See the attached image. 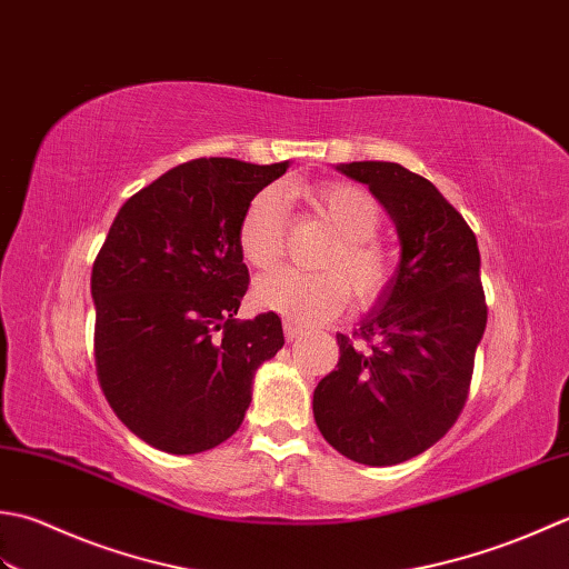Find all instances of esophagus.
Returning a JSON list of instances; mask_svg holds the SVG:
<instances>
[{
  "mask_svg": "<svg viewBox=\"0 0 569 569\" xmlns=\"http://www.w3.org/2000/svg\"><path fill=\"white\" fill-rule=\"evenodd\" d=\"M284 336H287V341H297V339H301V336H305V327H299L297 321H284Z\"/></svg>",
  "mask_w": 569,
  "mask_h": 569,
  "instance_id": "obj_1",
  "label": "esophagus"
}]
</instances>
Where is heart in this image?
I'll return each instance as SVG.
<instances>
[{"label":"heart","mask_w":569,"mask_h":569,"mask_svg":"<svg viewBox=\"0 0 569 569\" xmlns=\"http://www.w3.org/2000/svg\"><path fill=\"white\" fill-rule=\"evenodd\" d=\"M309 203L336 240L319 254V272L277 268L262 274L252 289L254 305L277 311L299 323H317L341 315L349 289L358 307L373 305L386 295L396 258L376 233L382 223L380 206L366 189L346 181H329L319 187L289 189ZM287 196L280 187H268L252 196L240 218L238 248L248 264L268 270L284 250Z\"/></svg>","instance_id":"obj_1"}]
</instances>
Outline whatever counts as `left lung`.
Masks as SVG:
<instances>
[{
    "label": "left lung",
    "instance_id": "left-lung-1",
    "mask_svg": "<svg viewBox=\"0 0 569 569\" xmlns=\"http://www.w3.org/2000/svg\"><path fill=\"white\" fill-rule=\"evenodd\" d=\"M366 183L396 223L400 262L315 390V420L343 457L392 467L439 442L467 402L486 329L473 230L432 181L392 161L336 167Z\"/></svg>",
    "mask_w": 569,
    "mask_h": 569
}]
</instances>
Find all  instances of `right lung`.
<instances>
[{"label": "right lung", "mask_w": 569, "mask_h": 569, "mask_svg": "<svg viewBox=\"0 0 569 569\" xmlns=\"http://www.w3.org/2000/svg\"><path fill=\"white\" fill-rule=\"evenodd\" d=\"M289 161L211 157L127 199L92 264L96 368L110 408L147 445L199 455L233 435L252 378L282 349L274 311L236 319L250 274L240 218Z\"/></svg>", "instance_id": "1"}]
</instances>
